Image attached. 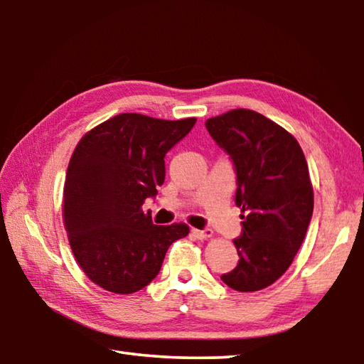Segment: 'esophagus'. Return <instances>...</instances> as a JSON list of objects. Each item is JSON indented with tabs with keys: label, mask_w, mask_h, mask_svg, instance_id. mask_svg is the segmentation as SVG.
Wrapping results in <instances>:
<instances>
[{
	"label": "esophagus",
	"mask_w": 364,
	"mask_h": 364,
	"mask_svg": "<svg viewBox=\"0 0 364 364\" xmlns=\"http://www.w3.org/2000/svg\"><path fill=\"white\" fill-rule=\"evenodd\" d=\"M193 234L199 239H208V237H212L213 231L210 230V228H205V230H193Z\"/></svg>",
	"instance_id": "obj_1"
}]
</instances>
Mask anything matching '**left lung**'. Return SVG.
<instances>
[{
	"label": "left lung",
	"instance_id": "left-lung-1",
	"mask_svg": "<svg viewBox=\"0 0 364 364\" xmlns=\"http://www.w3.org/2000/svg\"><path fill=\"white\" fill-rule=\"evenodd\" d=\"M236 173L234 202L242 231L234 239L239 262L221 281L239 292L260 291L291 267L313 215V188L304 152L278 123L249 109L205 122Z\"/></svg>",
	"mask_w": 364,
	"mask_h": 364
}]
</instances>
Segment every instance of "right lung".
<instances>
[{
  "instance_id": "right-lung-1",
  "label": "right lung",
  "mask_w": 364,
  "mask_h": 364,
  "mask_svg": "<svg viewBox=\"0 0 364 364\" xmlns=\"http://www.w3.org/2000/svg\"><path fill=\"white\" fill-rule=\"evenodd\" d=\"M196 119L120 114L86 133L64 184V223L85 274L106 291L133 294L156 278L189 226H157L143 204L165 181V156Z\"/></svg>"
}]
</instances>
